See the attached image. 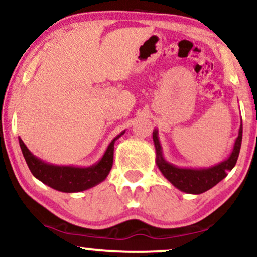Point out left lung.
Masks as SVG:
<instances>
[{
	"label": "left lung",
	"mask_w": 257,
	"mask_h": 257,
	"mask_svg": "<svg viewBox=\"0 0 257 257\" xmlns=\"http://www.w3.org/2000/svg\"><path fill=\"white\" fill-rule=\"evenodd\" d=\"M242 134L243 125L242 118H240V126L238 131V137L234 141L232 152L228 158L222 160L221 163L209 166V168H178L174 164L166 162L163 156V148L160 145L158 138V131H153V141L156 147V164L158 166L160 172L172 185H175L177 189L188 194H202L209 190L211 188L217 185L221 179L227 176V172L231 171L236 165L238 156H239L240 145H242Z\"/></svg>",
	"instance_id": "8db88e82"
}]
</instances>
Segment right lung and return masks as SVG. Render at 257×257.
Listing matches in <instances>:
<instances>
[{
	"label": "right lung",
	"mask_w": 257,
	"mask_h": 257,
	"mask_svg": "<svg viewBox=\"0 0 257 257\" xmlns=\"http://www.w3.org/2000/svg\"><path fill=\"white\" fill-rule=\"evenodd\" d=\"M123 134L124 132L117 135L110 142L104 156L98 163L87 168L49 164L39 159L38 157L33 156L20 138L19 144L27 166L37 179L49 185L52 189L62 191V193H79V191L87 190L94 187L107 177L113 163V146L117 139H119Z\"/></svg>",
	"instance_id": "add662e5"
}]
</instances>
